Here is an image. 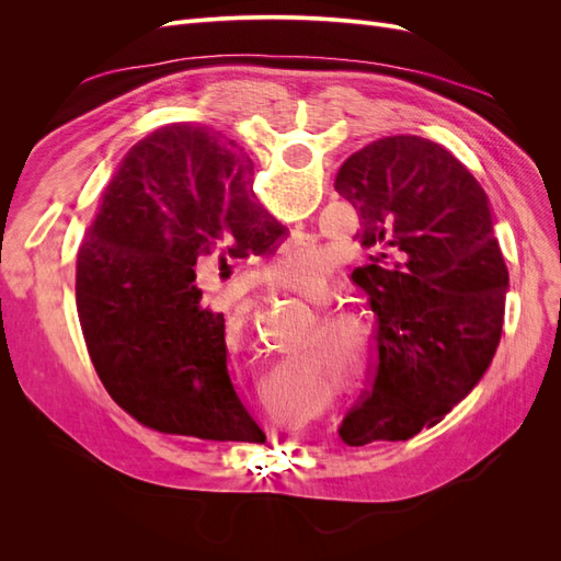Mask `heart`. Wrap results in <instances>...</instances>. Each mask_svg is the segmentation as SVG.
I'll list each match as a JSON object with an SVG mask.
<instances>
[{
	"label": "heart",
	"mask_w": 561,
	"mask_h": 561,
	"mask_svg": "<svg viewBox=\"0 0 561 561\" xmlns=\"http://www.w3.org/2000/svg\"><path fill=\"white\" fill-rule=\"evenodd\" d=\"M325 254L320 250H287L264 268L262 278L271 290L293 293L318 283L320 276L325 274ZM325 330L346 346H351L355 339H358L353 325H348L344 320L328 322Z\"/></svg>",
	"instance_id": "heart-1"
}]
</instances>
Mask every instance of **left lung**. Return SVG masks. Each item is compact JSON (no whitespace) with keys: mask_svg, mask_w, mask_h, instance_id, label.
Wrapping results in <instances>:
<instances>
[{"mask_svg":"<svg viewBox=\"0 0 561 561\" xmlns=\"http://www.w3.org/2000/svg\"><path fill=\"white\" fill-rule=\"evenodd\" d=\"M334 190L358 210L353 271L377 318L371 388L344 416L351 447L398 443L443 421L501 342L507 268L486 194L451 151L390 135L351 154Z\"/></svg>","mask_w":561,"mask_h":561,"instance_id":"1","label":"left lung"}]
</instances>
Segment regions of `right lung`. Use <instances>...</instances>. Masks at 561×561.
Returning a JSON list of instances; mask_svg holds the SVG:
<instances>
[{"label":"right lung","mask_w":561,"mask_h":561,"mask_svg":"<svg viewBox=\"0 0 561 561\" xmlns=\"http://www.w3.org/2000/svg\"><path fill=\"white\" fill-rule=\"evenodd\" d=\"M283 236L225 135L171 124L130 147L77 260L81 330L118 407L159 433L264 443L229 377L225 316L203 307L196 276Z\"/></svg>","instance_id":"right-lung-1"}]
</instances>
